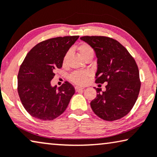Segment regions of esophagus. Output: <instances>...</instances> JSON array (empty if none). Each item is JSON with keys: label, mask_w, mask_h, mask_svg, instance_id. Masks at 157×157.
I'll return each mask as SVG.
<instances>
[{"label": "esophagus", "mask_w": 157, "mask_h": 157, "mask_svg": "<svg viewBox=\"0 0 157 157\" xmlns=\"http://www.w3.org/2000/svg\"><path fill=\"white\" fill-rule=\"evenodd\" d=\"M75 89H76V92H79V91H81V90H84V88H81V87H78V86H76V87H75Z\"/></svg>", "instance_id": "esophagus-1"}]
</instances>
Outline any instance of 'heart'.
I'll list each match as a JSON object with an SVG mask.
<instances>
[{
    "label": "heart",
    "mask_w": 157,
    "mask_h": 157,
    "mask_svg": "<svg viewBox=\"0 0 157 157\" xmlns=\"http://www.w3.org/2000/svg\"><path fill=\"white\" fill-rule=\"evenodd\" d=\"M78 50L79 54L81 56L85 59L88 56H94V50L89 44H86V43H83V44H80L78 47ZM69 56V52H67V53L64 54L63 58V64L65 65L67 62L68 58ZM90 73L87 71H75L72 73L69 76L70 81L72 82L78 84V85H83L86 83V81H87L88 77L89 76Z\"/></svg>",
    "instance_id": "b5f03b06"
}]
</instances>
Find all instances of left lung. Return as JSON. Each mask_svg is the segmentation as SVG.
Instances as JSON below:
<instances>
[{
  "label": "left lung",
  "mask_w": 157,
  "mask_h": 157,
  "mask_svg": "<svg viewBox=\"0 0 157 157\" xmlns=\"http://www.w3.org/2000/svg\"><path fill=\"white\" fill-rule=\"evenodd\" d=\"M81 40L94 49L98 59L95 83H108L105 91L96 90L97 96L90 102L96 115L113 121L125 116L139 95L141 82L135 60L119 42L103 36H84Z\"/></svg>",
  "instance_id": "8db88e82"
}]
</instances>
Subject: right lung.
Returning a JSON list of instances; mask_svg holds the SVG:
<instances>
[{
  "instance_id": "obj_1",
  "label": "right lung",
  "mask_w": 157,
  "mask_h": 157,
  "mask_svg": "<svg viewBox=\"0 0 157 157\" xmlns=\"http://www.w3.org/2000/svg\"><path fill=\"white\" fill-rule=\"evenodd\" d=\"M79 36L52 38L35 45L27 54L17 76V91L29 115L42 120H52L67 109L75 93L66 82L52 86L54 71L62 67L63 58Z\"/></svg>"
}]
</instances>
